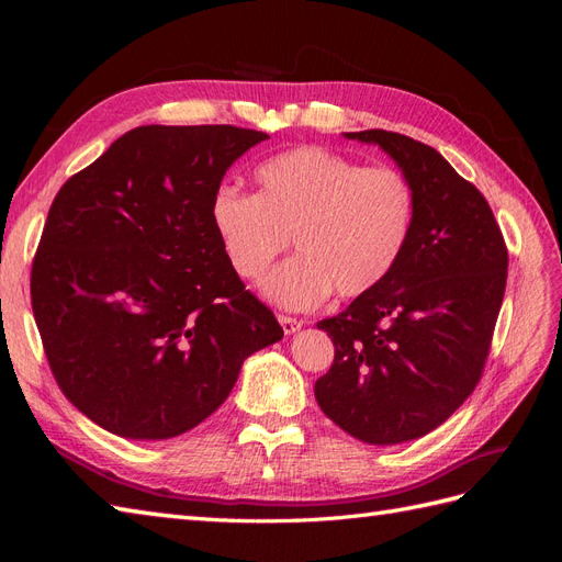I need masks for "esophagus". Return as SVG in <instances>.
I'll list each match as a JSON object with an SVG mask.
<instances>
[{"instance_id": "34e87169", "label": "esophagus", "mask_w": 562, "mask_h": 562, "mask_svg": "<svg viewBox=\"0 0 562 562\" xmlns=\"http://www.w3.org/2000/svg\"><path fill=\"white\" fill-rule=\"evenodd\" d=\"M279 323H281V328H283V333L285 335H293V333H297L300 328H302V321L300 318H293V316H279Z\"/></svg>"}]
</instances>
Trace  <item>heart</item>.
Instances as JSON below:
<instances>
[{
    "label": "heart",
    "mask_w": 562,
    "mask_h": 562,
    "mask_svg": "<svg viewBox=\"0 0 562 562\" xmlns=\"http://www.w3.org/2000/svg\"><path fill=\"white\" fill-rule=\"evenodd\" d=\"M258 192L220 187L211 223L236 277L260 279L293 239L297 255L262 281L283 310H314L335 291L353 300L394 271L413 229L411 182L323 147H295L255 171Z\"/></svg>",
    "instance_id": "obj_1"
}]
</instances>
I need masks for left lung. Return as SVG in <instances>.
Returning a JSON list of instances; mask_svg holds the SVG:
<instances>
[{
    "label": "left lung",
    "mask_w": 562,
    "mask_h": 562,
    "mask_svg": "<svg viewBox=\"0 0 562 562\" xmlns=\"http://www.w3.org/2000/svg\"><path fill=\"white\" fill-rule=\"evenodd\" d=\"M345 138L396 161L415 217L394 271L342 314L318 321L335 361L314 394L349 436L396 446L440 427L479 384L508 252L485 196L434 147L382 128Z\"/></svg>",
    "instance_id": "1"
}]
</instances>
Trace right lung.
I'll list each match as a JSON object with an SVG mask.
<instances>
[{"label":"right lung","mask_w":562,"mask_h":562,"mask_svg":"<svg viewBox=\"0 0 562 562\" xmlns=\"http://www.w3.org/2000/svg\"><path fill=\"white\" fill-rule=\"evenodd\" d=\"M236 126H138L67 180L32 262L50 372L98 427L133 440L194 429L283 328L229 267L211 201L267 140Z\"/></svg>","instance_id":"add662e5"}]
</instances>
